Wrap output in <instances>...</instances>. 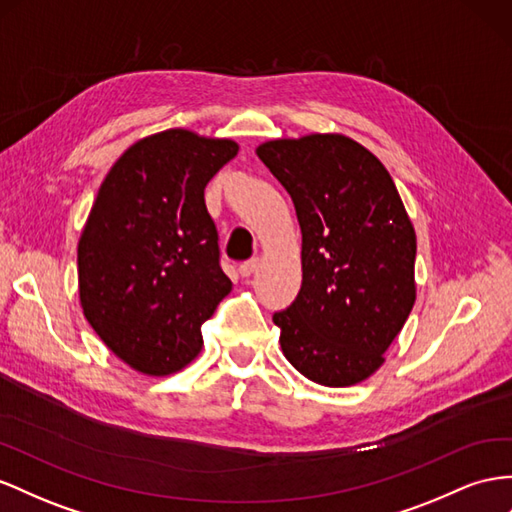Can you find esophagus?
<instances>
[{
	"instance_id": "esophagus-1",
	"label": "esophagus",
	"mask_w": 512,
	"mask_h": 512,
	"mask_svg": "<svg viewBox=\"0 0 512 512\" xmlns=\"http://www.w3.org/2000/svg\"><path fill=\"white\" fill-rule=\"evenodd\" d=\"M258 265H260V262H258V258H252V260H245L243 262V265L239 267V273L243 275V278H250V275L258 269Z\"/></svg>"
}]
</instances>
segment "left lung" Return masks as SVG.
Segmentation results:
<instances>
[{
	"label": "left lung",
	"instance_id": "left-lung-1",
	"mask_svg": "<svg viewBox=\"0 0 512 512\" xmlns=\"http://www.w3.org/2000/svg\"><path fill=\"white\" fill-rule=\"evenodd\" d=\"M256 155L301 226V290L273 314L282 353L319 385L362 383L416 303V230L392 176L342 133L282 137Z\"/></svg>",
	"mask_w": 512,
	"mask_h": 512
}]
</instances>
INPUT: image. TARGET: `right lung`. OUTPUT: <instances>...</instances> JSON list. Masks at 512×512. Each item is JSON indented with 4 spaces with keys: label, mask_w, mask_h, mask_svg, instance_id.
I'll list each match as a JSON object with an SVG mask.
<instances>
[{
    "label": "right lung",
    "mask_w": 512,
    "mask_h": 512,
    "mask_svg": "<svg viewBox=\"0 0 512 512\" xmlns=\"http://www.w3.org/2000/svg\"><path fill=\"white\" fill-rule=\"evenodd\" d=\"M239 144L189 129L146 135L107 172L77 245L79 303L105 347L148 377L183 370L232 282L204 187Z\"/></svg>",
    "instance_id": "obj_1"
}]
</instances>
